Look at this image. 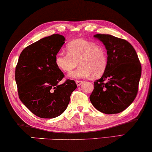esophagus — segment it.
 I'll return each mask as SVG.
<instances>
[{"mask_svg":"<svg viewBox=\"0 0 152 152\" xmlns=\"http://www.w3.org/2000/svg\"><path fill=\"white\" fill-rule=\"evenodd\" d=\"M82 83H83L82 81H79V80L76 81V84H77V86H80L81 84H82Z\"/></svg>","mask_w":152,"mask_h":152,"instance_id":"obj_1","label":"esophagus"}]
</instances>
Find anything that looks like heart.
<instances>
[{"label":"heart","mask_w":152,"mask_h":152,"mask_svg":"<svg viewBox=\"0 0 152 152\" xmlns=\"http://www.w3.org/2000/svg\"><path fill=\"white\" fill-rule=\"evenodd\" d=\"M67 54L59 52L55 56V64L63 72L70 73L77 66L79 68L70 75L72 77L93 78L103 75L108 66L106 49L93 41L75 39L66 45Z\"/></svg>","instance_id":"obj_1"}]
</instances>
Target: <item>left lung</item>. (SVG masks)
I'll return each mask as SVG.
<instances>
[{"mask_svg": "<svg viewBox=\"0 0 152 152\" xmlns=\"http://www.w3.org/2000/svg\"><path fill=\"white\" fill-rule=\"evenodd\" d=\"M107 50L108 66L94 82L90 100L106 114L125 110L136 98L141 76V64L134 47L124 39L110 34H96Z\"/></svg>", "mask_w": 152, "mask_h": 152, "instance_id": "8db88e82", "label": "left lung"}]
</instances>
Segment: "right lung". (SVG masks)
Masks as SVG:
<instances>
[{
  "instance_id": "right-lung-1",
  "label": "right lung",
  "mask_w": 152,
  "mask_h": 152,
  "mask_svg": "<svg viewBox=\"0 0 152 152\" xmlns=\"http://www.w3.org/2000/svg\"><path fill=\"white\" fill-rule=\"evenodd\" d=\"M60 34L45 37L21 52L15 69L18 97L35 115L54 118L67 108L75 90L74 80L59 82L64 74L55 64V56L65 42Z\"/></svg>"
}]
</instances>
